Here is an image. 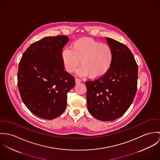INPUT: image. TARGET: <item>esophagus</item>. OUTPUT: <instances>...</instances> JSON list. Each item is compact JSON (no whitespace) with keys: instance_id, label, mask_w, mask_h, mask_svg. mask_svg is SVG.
<instances>
[{"instance_id":"obj_1","label":"esophagus","mask_w":160,"mask_h":160,"mask_svg":"<svg viewBox=\"0 0 160 160\" xmlns=\"http://www.w3.org/2000/svg\"><path fill=\"white\" fill-rule=\"evenodd\" d=\"M75 83L76 84H78V83H80V82H81V80H80V79H78V78H75Z\"/></svg>"}]
</instances>
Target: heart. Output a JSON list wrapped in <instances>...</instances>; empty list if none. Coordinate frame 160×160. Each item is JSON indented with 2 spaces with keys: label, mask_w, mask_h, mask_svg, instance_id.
<instances>
[{
  "label": "heart",
  "mask_w": 160,
  "mask_h": 160,
  "mask_svg": "<svg viewBox=\"0 0 160 160\" xmlns=\"http://www.w3.org/2000/svg\"><path fill=\"white\" fill-rule=\"evenodd\" d=\"M114 58L112 48L89 37H82L74 41L71 49L66 48L61 52V59L66 71L72 73L80 64L77 73L88 75L92 79L104 77L110 69Z\"/></svg>",
  "instance_id": "heart-1"
}]
</instances>
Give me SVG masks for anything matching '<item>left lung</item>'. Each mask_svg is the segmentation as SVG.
<instances>
[{"label":"left lung","mask_w":160,"mask_h":160,"mask_svg":"<svg viewBox=\"0 0 160 160\" xmlns=\"http://www.w3.org/2000/svg\"><path fill=\"white\" fill-rule=\"evenodd\" d=\"M106 40L114 53L112 66L104 77L85 83L89 112L103 122L115 120L127 111L135 98L138 77L130 50L114 39Z\"/></svg>","instance_id":"8db88e82"}]
</instances>
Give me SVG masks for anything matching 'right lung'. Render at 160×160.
I'll return each instance as SVG.
<instances>
[{"mask_svg":"<svg viewBox=\"0 0 160 160\" xmlns=\"http://www.w3.org/2000/svg\"><path fill=\"white\" fill-rule=\"evenodd\" d=\"M68 36L46 37L31 44L19 63L18 87L21 99L36 116L46 120L59 117L67 106V93L74 77L64 71L61 52Z\"/></svg>","mask_w":160,"mask_h":160,"instance_id":"add662e5","label":"right lung"}]
</instances>
